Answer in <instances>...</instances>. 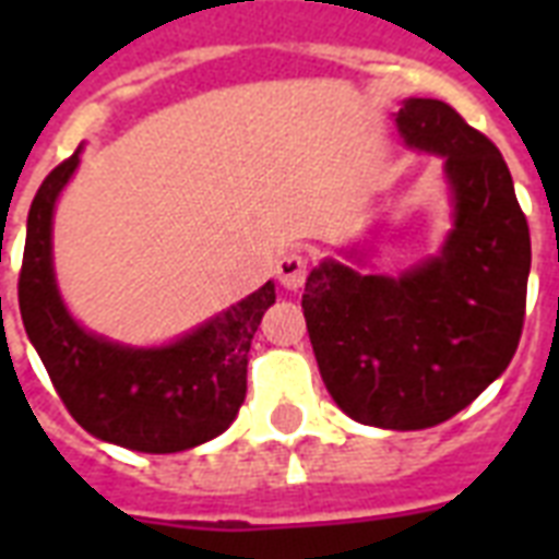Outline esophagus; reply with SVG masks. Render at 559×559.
Returning a JSON list of instances; mask_svg holds the SVG:
<instances>
[{
	"mask_svg": "<svg viewBox=\"0 0 559 559\" xmlns=\"http://www.w3.org/2000/svg\"><path fill=\"white\" fill-rule=\"evenodd\" d=\"M307 270H310V261H307V254L298 252V249L284 252L278 258V263H275V275H278V281L287 289L305 287Z\"/></svg>",
	"mask_w": 559,
	"mask_h": 559,
	"instance_id": "1",
	"label": "esophagus"
}]
</instances>
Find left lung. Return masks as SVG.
<instances>
[{
    "instance_id": "left-lung-1",
    "label": "left lung",
    "mask_w": 559,
    "mask_h": 559,
    "mask_svg": "<svg viewBox=\"0 0 559 559\" xmlns=\"http://www.w3.org/2000/svg\"><path fill=\"white\" fill-rule=\"evenodd\" d=\"M394 121L408 147L443 159L455 226L441 252L400 278L319 263L301 307L336 406L406 432L459 415L511 366L531 235L499 147L450 104L408 98Z\"/></svg>"
}]
</instances>
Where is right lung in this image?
Segmentation results:
<instances>
[{"label":"right lung","mask_w":559,"mask_h":559,"mask_svg":"<svg viewBox=\"0 0 559 559\" xmlns=\"http://www.w3.org/2000/svg\"><path fill=\"white\" fill-rule=\"evenodd\" d=\"M81 162L74 151L39 186L28 211L20 313L69 415L100 441L182 452L226 432L246 397L252 336L275 284L237 301L165 348H124L83 331L63 307L51 266L55 202Z\"/></svg>","instance_id":"right-lung-1"}]
</instances>
